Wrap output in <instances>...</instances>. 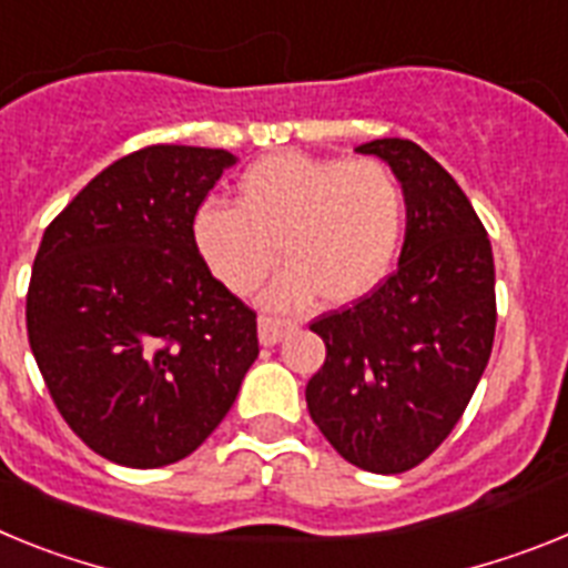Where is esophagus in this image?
Returning <instances> with one entry per match:
<instances>
[{
  "mask_svg": "<svg viewBox=\"0 0 568 568\" xmlns=\"http://www.w3.org/2000/svg\"><path fill=\"white\" fill-rule=\"evenodd\" d=\"M291 328H294V323H291V320L263 314V317H260V343L263 345L280 343V339L291 332Z\"/></svg>",
  "mask_w": 568,
  "mask_h": 568,
  "instance_id": "esophagus-1",
  "label": "esophagus"
}]
</instances>
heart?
Listing matches in <instances>:
<instances>
[{
    "label": "heart",
    "mask_w": 568,
    "mask_h": 568,
    "mask_svg": "<svg viewBox=\"0 0 568 568\" xmlns=\"http://www.w3.org/2000/svg\"><path fill=\"white\" fill-rule=\"evenodd\" d=\"M406 225V191L379 160L274 154L236 180V209L202 205L194 240L211 274L248 297L277 268L268 305L300 308L323 297L345 305L372 294L392 268Z\"/></svg>",
    "instance_id": "obj_1"
}]
</instances>
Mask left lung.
<instances>
[{"instance_id":"8db88e82","label":"left lung","mask_w":568,"mask_h":568,"mask_svg":"<svg viewBox=\"0 0 568 568\" xmlns=\"http://www.w3.org/2000/svg\"><path fill=\"white\" fill-rule=\"evenodd\" d=\"M406 191L400 265L372 294L312 323L325 363L305 403L354 466H420L466 412L495 343V260L480 216L446 168L412 140H374Z\"/></svg>"}]
</instances>
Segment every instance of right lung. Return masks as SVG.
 Returning <instances> with one entry per match:
<instances>
[{"label":"right lung","mask_w":568,"mask_h":568,"mask_svg":"<svg viewBox=\"0 0 568 568\" xmlns=\"http://www.w3.org/2000/svg\"><path fill=\"white\" fill-rule=\"evenodd\" d=\"M234 156L148 145L53 216L28 285V339L53 406L105 460L189 457L260 354L256 312L202 260L194 216Z\"/></svg>","instance_id":"obj_1"}]
</instances>
